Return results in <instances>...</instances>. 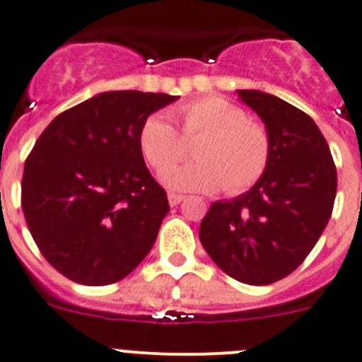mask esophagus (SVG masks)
<instances>
[{"label": "esophagus", "instance_id": "34e87169", "mask_svg": "<svg viewBox=\"0 0 362 362\" xmlns=\"http://www.w3.org/2000/svg\"><path fill=\"white\" fill-rule=\"evenodd\" d=\"M168 200H169V205H171V207H175V205H178L182 200H184V194L169 193V194H168Z\"/></svg>", "mask_w": 362, "mask_h": 362}]
</instances>
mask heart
Segmentation results:
<instances>
[{"instance_id": "obj_1", "label": "heart", "mask_w": 362, "mask_h": 362, "mask_svg": "<svg viewBox=\"0 0 362 362\" xmlns=\"http://www.w3.org/2000/svg\"><path fill=\"white\" fill-rule=\"evenodd\" d=\"M182 135L162 113L142 122L139 146L146 160L162 173L187 151L185 141L199 139L197 160L164 173V182L177 191L242 193L265 173L270 158V136L263 124L247 119L240 106L221 97H202L177 108Z\"/></svg>"}]
</instances>
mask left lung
<instances>
[{
    "instance_id": "left-lung-1",
    "label": "left lung",
    "mask_w": 362,
    "mask_h": 362,
    "mask_svg": "<svg viewBox=\"0 0 362 362\" xmlns=\"http://www.w3.org/2000/svg\"><path fill=\"white\" fill-rule=\"evenodd\" d=\"M236 93L269 132V165L247 193L214 202L198 236L230 278L270 285L298 269L323 234L337 171L323 133L307 113L259 90Z\"/></svg>"
}]
</instances>
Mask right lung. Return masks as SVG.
I'll return each instance as SVG.
<instances>
[{
  "mask_svg": "<svg viewBox=\"0 0 362 362\" xmlns=\"http://www.w3.org/2000/svg\"><path fill=\"white\" fill-rule=\"evenodd\" d=\"M175 100L97 93L55 117L35 142L23 171V213L41 254L71 281H120L151 250L169 202L146 168L139 132Z\"/></svg>",
  "mask_w": 362,
  "mask_h": 362,
  "instance_id": "add662e5",
  "label": "right lung"
}]
</instances>
